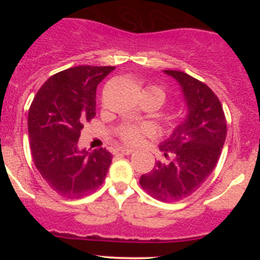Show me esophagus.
Listing matches in <instances>:
<instances>
[{"instance_id":"1","label":"esophagus","mask_w":260,"mask_h":260,"mask_svg":"<svg viewBox=\"0 0 260 260\" xmlns=\"http://www.w3.org/2000/svg\"><path fill=\"white\" fill-rule=\"evenodd\" d=\"M121 153L123 155H131V154L134 153V150H133V149H131V148H122Z\"/></svg>"}]
</instances>
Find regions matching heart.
Wrapping results in <instances>:
<instances>
[{"label": "heart", "instance_id": "obj_1", "mask_svg": "<svg viewBox=\"0 0 260 260\" xmlns=\"http://www.w3.org/2000/svg\"><path fill=\"white\" fill-rule=\"evenodd\" d=\"M145 90L156 94L162 101L165 99V92H164L162 89L159 88V86L150 85L148 86ZM151 133H153V128L149 126V124H123V126H121L117 129L118 137H120L124 143L131 145L139 144L145 137L150 136Z\"/></svg>", "mask_w": 260, "mask_h": 260}]
</instances>
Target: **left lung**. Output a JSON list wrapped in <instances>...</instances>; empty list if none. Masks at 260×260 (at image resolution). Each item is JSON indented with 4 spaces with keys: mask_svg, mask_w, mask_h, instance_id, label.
Listing matches in <instances>:
<instances>
[{
    "mask_svg": "<svg viewBox=\"0 0 260 260\" xmlns=\"http://www.w3.org/2000/svg\"><path fill=\"white\" fill-rule=\"evenodd\" d=\"M177 80L187 105L186 118L159 144L169 164L155 162L142 175L143 189L157 201L174 203L190 196L215 169L226 139L225 113L214 91L201 80L180 71H164Z\"/></svg>",
    "mask_w": 260,
    "mask_h": 260,
    "instance_id": "1",
    "label": "left lung"
}]
</instances>
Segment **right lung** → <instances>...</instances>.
Masks as SVG:
<instances>
[{
	"mask_svg": "<svg viewBox=\"0 0 260 260\" xmlns=\"http://www.w3.org/2000/svg\"><path fill=\"white\" fill-rule=\"evenodd\" d=\"M115 67L78 66L50 77L28 113L35 166L50 187L66 198H82L103 184L112 161L106 149L78 148L80 131L95 116L98 84Z\"/></svg>",
	"mask_w": 260,
	"mask_h": 260,
	"instance_id": "add662e5",
	"label": "right lung"
}]
</instances>
